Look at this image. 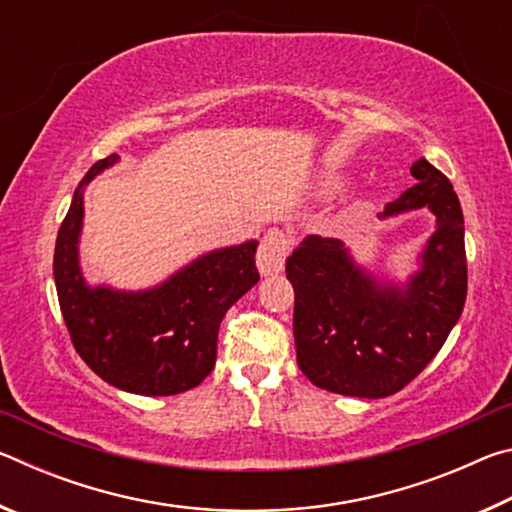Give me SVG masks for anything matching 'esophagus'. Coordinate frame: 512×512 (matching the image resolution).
Returning a JSON list of instances; mask_svg holds the SVG:
<instances>
[{
	"instance_id": "esophagus-1",
	"label": "esophagus",
	"mask_w": 512,
	"mask_h": 512,
	"mask_svg": "<svg viewBox=\"0 0 512 512\" xmlns=\"http://www.w3.org/2000/svg\"><path fill=\"white\" fill-rule=\"evenodd\" d=\"M289 248H291V239L284 235L282 230L277 228L266 230L262 241H259L257 257H255L259 273L264 277L280 273L284 268V259L289 255Z\"/></svg>"
}]
</instances>
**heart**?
<instances>
[{"mask_svg":"<svg viewBox=\"0 0 512 512\" xmlns=\"http://www.w3.org/2000/svg\"><path fill=\"white\" fill-rule=\"evenodd\" d=\"M343 185H345V178L341 176V173H325V176L318 180L320 194H334V192H339ZM357 205H363V203L359 201Z\"/></svg>","mask_w":512,"mask_h":512,"instance_id":"b5f03b06","label":"heart"}]
</instances>
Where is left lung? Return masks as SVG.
<instances>
[{
	"label": "left lung",
	"instance_id": "left-lung-1",
	"mask_svg": "<svg viewBox=\"0 0 512 512\" xmlns=\"http://www.w3.org/2000/svg\"><path fill=\"white\" fill-rule=\"evenodd\" d=\"M418 185L381 219L429 210L436 230L404 280L359 264L339 239L305 237L287 257L296 291L298 366L329 393L379 400L418 377L463 314L467 293L463 210L449 180L420 158Z\"/></svg>",
	"mask_w": 512,
	"mask_h": 512
}]
</instances>
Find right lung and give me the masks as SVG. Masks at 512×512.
<instances>
[{
    "instance_id": "add662e5",
    "label": "right lung",
    "mask_w": 512,
    "mask_h": 512,
    "mask_svg": "<svg viewBox=\"0 0 512 512\" xmlns=\"http://www.w3.org/2000/svg\"><path fill=\"white\" fill-rule=\"evenodd\" d=\"M117 162L110 155L85 173L58 230L60 311L76 352L103 381L135 395H178L212 372L225 311L259 280V241L207 250L149 289L92 287L81 268L85 187Z\"/></svg>"
}]
</instances>
